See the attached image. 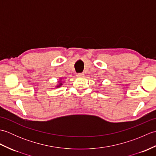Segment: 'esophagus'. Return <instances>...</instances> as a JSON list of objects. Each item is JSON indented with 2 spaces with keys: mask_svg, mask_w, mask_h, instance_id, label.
<instances>
[{
  "mask_svg": "<svg viewBox=\"0 0 156 156\" xmlns=\"http://www.w3.org/2000/svg\"><path fill=\"white\" fill-rule=\"evenodd\" d=\"M84 76V74L83 73H78V74H77V76H78V77H83Z\"/></svg>",
  "mask_w": 156,
  "mask_h": 156,
  "instance_id": "1",
  "label": "esophagus"
}]
</instances>
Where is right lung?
Masks as SVG:
<instances>
[{
	"label": "right lung",
	"mask_w": 156,
	"mask_h": 156,
	"mask_svg": "<svg viewBox=\"0 0 156 156\" xmlns=\"http://www.w3.org/2000/svg\"><path fill=\"white\" fill-rule=\"evenodd\" d=\"M62 85V83H61V82H60V83H59L58 85H57V86H56V87H57V88H58V87H61V86Z\"/></svg>",
	"instance_id": "add662e5"
}]
</instances>
